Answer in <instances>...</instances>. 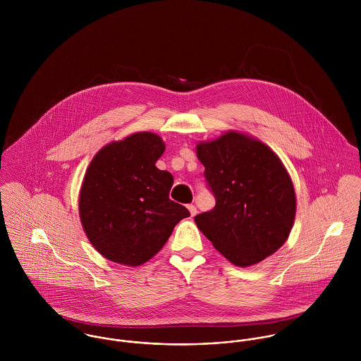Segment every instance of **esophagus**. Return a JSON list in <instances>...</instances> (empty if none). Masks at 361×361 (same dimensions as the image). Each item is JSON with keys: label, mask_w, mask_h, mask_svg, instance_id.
<instances>
[{"label": "esophagus", "mask_w": 361, "mask_h": 361, "mask_svg": "<svg viewBox=\"0 0 361 361\" xmlns=\"http://www.w3.org/2000/svg\"><path fill=\"white\" fill-rule=\"evenodd\" d=\"M188 209H189V212H190L192 216H195V215L197 214V208H196V206H193V204H189Z\"/></svg>", "instance_id": "34e87169"}]
</instances>
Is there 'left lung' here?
Instances as JSON below:
<instances>
[{
    "label": "left lung",
    "mask_w": 361,
    "mask_h": 361,
    "mask_svg": "<svg viewBox=\"0 0 361 361\" xmlns=\"http://www.w3.org/2000/svg\"><path fill=\"white\" fill-rule=\"evenodd\" d=\"M196 153L215 196L197 228L232 264L250 267L288 240L296 215L293 182L281 158L256 137L228 130Z\"/></svg>",
    "instance_id": "1"
}]
</instances>
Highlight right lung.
I'll use <instances>...</instances> for the list:
<instances>
[{
    "instance_id": "1",
    "label": "right lung",
    "mask_w": 361,
    "mask_h": 361,
    "mask_svg": "<svg viewBox=\"0 0 361 361\" xmlns=\"http://www.w3.org/2000/svg\"><path fill=\"white\" fill-rule=\"evenodd\" d=\"M164 152L158 135L136 132L105 145L86 169L80 222L89 242L109 261L128 267L147 262L190 215L169 199L173 176L155 166Z\"/></svg>"
}]
</instances>
